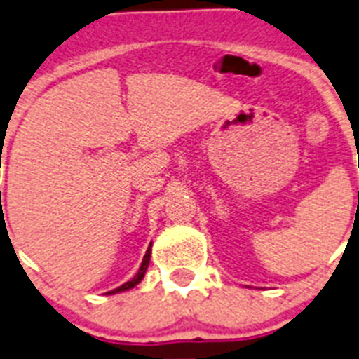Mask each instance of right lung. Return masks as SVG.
I'll return each mask as SVG.
<instances>
[{
    "label": "right lung",
    "mask_w": 359,
    "mask_h": 359,
    "mask_svg": "<svg viewBox=\"0 0 359 359\" xmlns=\"http://www.w3.org/2000/svg\"><path fill=\"white\" fill-rule=\"evenodd\" d=\"M149 257H151V245H149L148 251H146V255H144V258H142V264H141V269H139V273H137L135 276H133V278L130 280V282L123 283V285H121V287L114 289V291H110V292H108V294H115V292L128 291V289L135 287L137 283H139V282H141L142 278H144V273H146V269H148V264H149Z\"/></svg>",
    "instance_id": "add662e5"
}]
</instances>
